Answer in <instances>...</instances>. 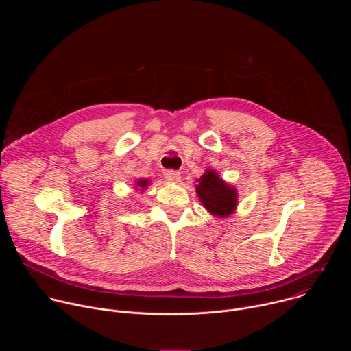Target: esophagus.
Masks as SVG:
<instances>
[{
	"instance_id": "obj_1",
	"label": "esophagus",
	"mask_w": 351,
	"mask_h": 351,
	"mask_svg": "<svg viewBox=\"0 0 351 351\" xmlns=\"http://www.w3.org/2000/svg\"><path fill=\"white\" fill-rule=\"evenodd\" d=\"M165 178H167V180H169L172 183H179L180 182V173L176 172V171H172V169L165 172Z\"/></svg>"
}]
</instances>
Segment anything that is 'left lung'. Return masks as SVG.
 <instances>
[{
  "label": "left lung",
  "instance_id": "8db88e82",
  "mask_svg": "<svg viewBox=\"0 0 351 351\" xmlns=\"http://www.w3.org/2000/svg\"><path fill=\"white\" fill-rule=\"evenodd\" d=\"M197 182V195L210 214L225 218L234 213L237 207V191L222 180L217 172L207 169Z\"/></svg>",
  "mask_w": 351,
  "mask_h": 351
}]
</instances>
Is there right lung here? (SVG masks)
<instances>
[{
	"label": "right lung",
	"mask_w": 351,
	"mask_h": 351,
	"mask_svg": "<svg viewBox=\"0 0 351 351\" xmlns=\"http://www.w3.org/2000/svg\"><path fill=\"white\" fill-rule=\"evenodd\" d=\"M148 184H149V180H148V179H137V180H136V189L140 190V191L145 190Z\"/></svg>",
	"instance_id": "add662e5"
}]
</instances>
